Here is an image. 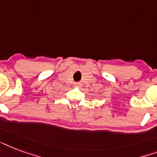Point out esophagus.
<instances>
[{
	"label": "esophagus",
	"instance_id": "1",
	"mask_svg": "<svg viewBox=\"0 0 157 157\" xmlns=\"http://www.w3.org/2000/svg\"><path fill=\"white\" fill-rule=\"evenodd\" d=\"M75 87H81L82 86V83H80V82H75Z\"/></svg>",
	"mask_w": 157,
	"mask_h": 157
}]
</instances>
